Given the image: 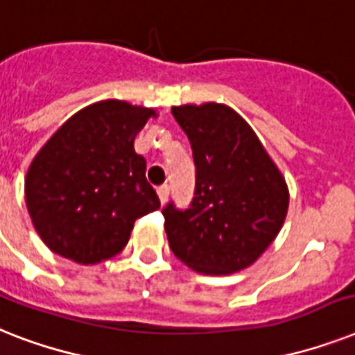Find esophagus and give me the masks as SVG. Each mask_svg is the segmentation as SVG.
Returning <instances> with one entry per match:
<instances>
[{"instance_id":"obj_1","label":"esophagus","mask_w":355,"mask_h":355,"mask_svg":"<svg viewBox=\"0 0 355 355\" xmlns=\"http://www.w3.org/2000/svg\"><path fill=\"white\" fill-rule=\"evenodd\" d=\"M157 195H158V200H160V204H166V200H168V195H169L168 184H164V186L157 187Z\"/></svg>"}]
</instances>
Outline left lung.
I'll use <instances>...</instances> for the list:
<instances>
[{
	"instance_id": "8db88e82",
	"label": "left lung",
	"mask_w": 355,
	"mask_h": 355,
	"mask_svg": "<svg viewBox=\"0 0 355 355\" xmlns=\"http://www.w3.org/2000/svg\"><path fill=\"white\" fill-rule=\"evenodd\" d=\"M197 168L191 206L164 207L175 257L204 275L252 266L281 232L288 213L286 180L250 123L224 103L175 105Z\"/></svg>"
}]
</instances>
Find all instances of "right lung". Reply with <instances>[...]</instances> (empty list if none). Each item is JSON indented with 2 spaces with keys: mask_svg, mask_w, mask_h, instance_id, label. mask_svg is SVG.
Listing matches in <instances>:
<instances>
[{
  "mask_svg": "<svg viewBox=\"0 0 355 355\" xmlns=\"http://www.w3.org/2000/svg\"><path fill=\"white\" fill-rule=\"evenodd\" d=\"M157 111L123 100L80 109L28 166L25 202L45 246L80 264L122 252L135 220L160 207L135 137Z\"/></svg>",
  "mask_w": 355,
  "mask_h": 355,
  "instance_id": "right-lung-1",
  "label": "right lung"
}]
</instances>
